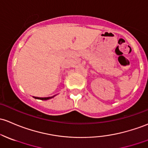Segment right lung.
Returning a JSON list of instances; mask_svg holds the SVG:
<instances>
[{"label":"right lung","instance_id":"add662e5","mask_svg":"<svg viewBox=\"0 0 148 148\" xmlns=\"http://www.w3.org/2000/svg\"><path fill=\"white\" fill-rule=\"evenodd\" d=\"M53 97H54V96H53ZM53 97H44V98L36 97H34V98H35V99H41V100H47V99H51V98H53Z\"/></svg>","mask_w":148,"mask_h":148}]
</instances>
